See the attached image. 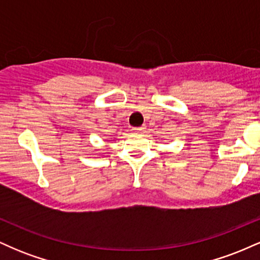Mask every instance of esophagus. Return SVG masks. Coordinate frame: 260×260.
<instances>
[{
  "mask_svg": "<svg viewBox=\"0 0 260 260\" xmlns=\"http://www.w3.org/2000/svg\"><path fill=\"white\" fill-rule=\"evenodd\" d=\"M133 131L136 133H143L145 131V127H136V128H133Z\"/></svg>",
  "mask_w": 260,
  "mask_h": 260,
  "instance_id": "1",
  "label": "esophagus"
}]
</instances>
